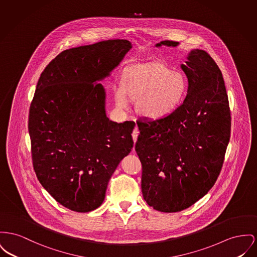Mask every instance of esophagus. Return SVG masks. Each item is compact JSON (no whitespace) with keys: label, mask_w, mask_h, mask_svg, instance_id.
Listing matches in <instances>:
<instances>
[{"label":"esophagus","mask_w":257,"mask_h":257,"mask_svg":"<svg viewBox=\"0 0 257 257\" xmlns=\"http://www.w3.org/2000/svg\"><path fill=\"white\" fill-rule=\"evenodd\" d=\"M138 136H139V130H138V128L136 127V128L133 130V133H132V137H133V141H134V143H136ZM133 151H135V149H134V148H133Z\"/></svg>","instance_id":"1"}]
</instances>
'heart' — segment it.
I'll return each mask as SVG.
<instances>
[{"instance_id": "b5f03b06", "label": "heart", "mask_w": 257, "mask_h": 257, "mask_svg": "<svg viewBox=\"0 0 257 257\" xmlns=\"http://www.w3.org/2000/svg\"><path fill=\"white\" fill-rule=\"evenodd\" d=\"M186 91L187 80L182 73L152 63L138 66L124 74L121 87L114 90V102L118 109L125 110L131 101L138 100L137 108L141 114L158 118L181 106Z\"/></svg>"}]
</instances>
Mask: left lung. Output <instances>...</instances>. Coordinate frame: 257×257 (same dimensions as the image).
Listing matches in <instances>:
<instances>
[{
    "label": "left lung",
    "mask_w": 257,
    "mask_h": 257,
    "mask_svg": "<svg viewBox=\"0 0 257 257\" xmlns=\"http://www.w3.org/2000/svg\"><path fill=\"white\" fill-rule=\"evenodd\" d=\"M179 45L162 41L155 46ZM186 58L181 65L188 79L183 103L164 117L137 121L143 196L163 212L185 210L209 192L230 139L231 115L221 71L205 50L193 49Z\"/></svg>",
    "instance_id": "1"
}]
</instances>
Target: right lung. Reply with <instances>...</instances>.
I'll use <instances>...</instances> for the list:
<instances>
[{"label":"right lung","mask_w":257,"mask_h":257,"mask_svg":"<svg viewBox=\"0 0 257 257\" xmlns=\"http://www.w3.org/2000/svg\"><path fill=\"white\" fill-rule=\"evenodd\" d=\"M131 48L127 40L70 48L39 78L28 123L33 166L46 191L72 211L102 205L109 179L133 148L135 122L108 119L98 83Z\"/></svg>","instance_id":"right-lung-1"}]
</instances>
